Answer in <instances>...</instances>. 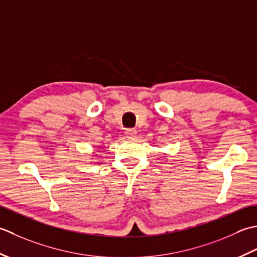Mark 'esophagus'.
Instances as JSON below:
<instances>
[{"label": "esophagus", "mask_w": 257, "mask_h": 257, "mask_svg": "<svg viewBox=\"0 0 257 257\" xmlns=\"http://www.w3.org/2000/svg\"><path fill=\"white\" fill-rule=\"evenodd\" d=\"M125 135H126V138L128 139H133L134 136L136 135V131L134 128H130L125 131Z\"/></svg>", "instance_id": "obj_1"}]
</instances>
